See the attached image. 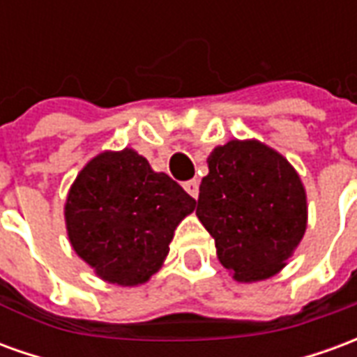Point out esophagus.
Returning <instances> with one entry per match:
<instances>
[{"instance_id": "1", "label": "esophagus", "mask_w": 357, "mask_h": 357, "mask_svg": "<svg viewBox=\"0 0 357 357\" xmlns=\"http://www.w3.org/2000/svg\"><path fill=\"white\" fill-rule=\"evenodd\" d=\"M183 189H185L187 193L191 195L193 199L199 197V181H197V179H189V181H185V183H183Z\"/></svg>"}]
</instances>
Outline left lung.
<instances>
[{"label": "left lung", "mask_w": 357, "mask_h": 357, "mask_svg": "<svg viewBox=\"0 0 357 357\" xmlns=\"http://www.w3.org/2000/svg\"><path fill=\"white\" fill-rule=\"evenodd\" d=\"M197 216L237 281L268 279L306 231V193L283 156L258 141L233 139L208 156Z\"/></svg>", "instance_id": "8db88e82"}]
</instances>
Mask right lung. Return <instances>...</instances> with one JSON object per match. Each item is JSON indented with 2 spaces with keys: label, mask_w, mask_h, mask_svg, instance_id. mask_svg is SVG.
<instances>
[{
  "label": "right lung",
  "mask_w": 357,
  "mask_h": 357,
  "mask_svg": "<svg viewBox=\"0 0 357 357\" xmlns=\"http://www.w3.org/2000/svg\"><path fill=\"white\" fill-rule=\"evenodd\" d=\"M197 206L166 174L133 149L101 153L78 174L66 199L76 255L109 283H145L170 250L178 224Z\"/></svg>",
  "instance_id": "obj_1"
}]
</instances>
